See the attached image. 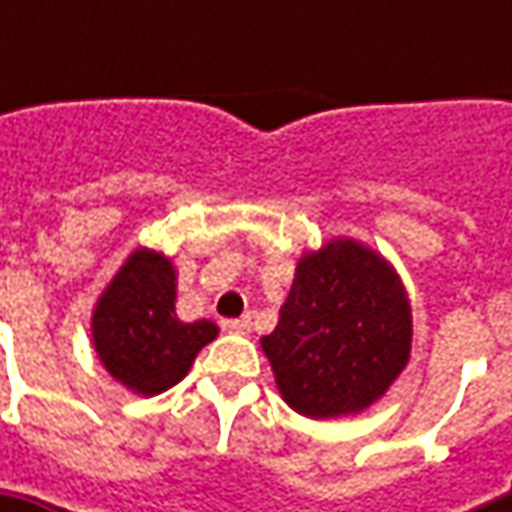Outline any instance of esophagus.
Returning a JSON list of instances; mask_svg holds the SVG:
<instances>
[{
  "mask_svg": "<svg viewBox=\"0 0 512 512\" xmlns=\"http://www.w3.org/2000/svg\"><path fill=\"white\" fill-rule=\"evenodd\" d=\"M222 327H225V330H230V333H250L253 322H250V316H239V319H225V322H222Z\"/></svg>",
  "mask_w": 512,
  "mask_h": 512,
  "instance_id": "34e87169",
  "label": "esophagus"
}]
</instances>
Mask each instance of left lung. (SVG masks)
Segmentation results:
<instances>
[{
	"label": "left lung",
	"mask_w": 512,
	"mask_h": 512,
	"mask_svg": "<svg viewBox=\"0 0 512 512\" xmlns=\"http://www.w3.org/2000/svg\"><path fill=\"white\" fill-rule=\"evenodd\" d=\"M410 339V302L390 262L356 239H333L299 259L262 350L296 413L336 419L382 399L410 359Z\"/></svg>",
	"instance_id": "left-lung-1"
}]
</instances>
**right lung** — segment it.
Returning a JSON list of instances; mask_svg holds the SVG:
<instances>
[{
	"mask_svg": "<svg viewBox=\"0 0 512 512\" xmlns=\"http://www.w3.org/2000/svg\"><path fill=\"white\" fill-rule=\"evenodd\" d=\"M93 347L110 376L133 393L156 396L187 376L196 353L216 339L207 319L176 316V270L168 256L139 247L93 307Z\"/></svg>",
	"mask_w": 512,
	"mask_h": 512,
	"instance_id": "obj_1",
	"label": "right lung"
}]
</instances>
